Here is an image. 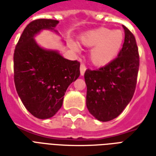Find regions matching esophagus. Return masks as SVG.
I'll list each match as a JSON object with an SVG mask.
<instances>
[{
	"mask_svg": "<svg viewBox=\"0 0 156 156\" xmlns=\"http://www.w3.org/2000/svg\"><path fill=\"white\" fill-rule=\"evenodd\" d=\"M86 71V67H85L84 64H81L80 65V74L83 76L84 75V73Z\"/></svg>",
	"mask_w": 156,
	"mask_h": 156,
	"instance_id": "34e87169",
	"label": "esophagus"
}]
</instances>
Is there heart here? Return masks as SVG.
<instances>
[{
  "label": "heart",
  "mask_w": 156,
  "mask_h": 156,
  "mask_svg": "<svg viewBox=\"0 0 156 156\" xmlns=\"http://www.w3.org/2000/svg\"><path fill=\"white\" fill-rule=\"evenodd\" d=\"M124 41V34L121 30H112L107 27L93 30L80 37V42L85 47H93L90 59L97 66H104L111 62L120 52ZM69 45L73 50L78 51V44L70 41Z\"/></svg>",
  "instance_id": "heart-1"
}]
</instances>
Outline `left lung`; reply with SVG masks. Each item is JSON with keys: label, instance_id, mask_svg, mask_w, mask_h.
I'll list each match as a JSON object with an SVG mask.
<instances>
[{"label": "left lung", "instance_id": "1", "mask_svg": "<svg viewBox=\"0 0 156 156\" xmlns=\"http://www.w3.org/2000/svg\"><path fill=\"white\" fill-rule=\"evenodd\" d=\"M124 42L118 58L105 67L86 70V105L88 111L102 122L114 119L133 98L140 67L137 44L134 35L123 26Z\"/></svg>", "mask_w": 156, "mask_h": 156}]
</instances>
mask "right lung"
I'll return each mask as SVG.
<instances>
[{"mask_svg": "<svg viewBox=\"0 0 156 156\" xmlns=\"http://www.w3.org/2000/svg\"><path fill=\"white\" fill-rule=\"evenodd\" d=\"M58 21L35 20L26 27L14 52V82L26 108L41 119L52 117L61 108L66 90L80 75V63L59 51L40 47L34 39L42 30H51Z\"/></svg>", "mask_w": 156, "mask_h": 156, "instance_id": "obj_1", "label": "right lung"}]
</instances>
